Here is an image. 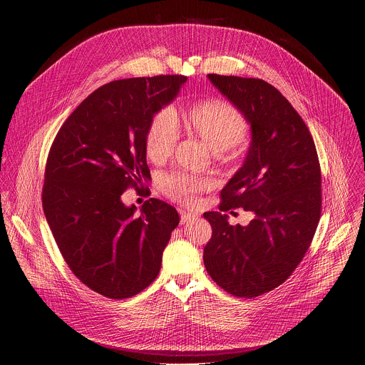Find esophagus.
<instances>
[{"label": "esophagus", "instance_id": "34e87169", "mask_svg": "<svg viewBox=\"0 0 365 365\" xmlns=\"http://www.w3.org/2000/svg\"><path fill=\"white\" fill-rule=\"evenodd\" d=\"M180 222L182 224H187V222H190V221H195L196 218H197V215H195V214H192V212H186V211H182L180 212Z\"/></svg>", "mask_w": 365, "mask_h": 365}]
</instances>
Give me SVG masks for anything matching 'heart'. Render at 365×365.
<instances>
[{
  "label": "heart",
  "mask_w": 365,
  "mask_h": 365,
  "mask_svg": "<svg viewBox=\"0 0 365 365\" xmlns=\"http://www.w3.org/2000/svg\"><path fill=\"white\" fill-rule=\"evenodd\" d=\"M187 128L207 143L215 153L237 145L247 134L248 124L244 115L230 102L210 99L195 103L185 113ZM179 140V124L175 113L165 108L155 114L145 134V154L153 162H162L173 153ZM210 187L205 178L172 173L162 182L163 192L175 202L193 206L197 195Z\"/></svg>",
  "instance_id": "b5f03b06"
}]
</instances>
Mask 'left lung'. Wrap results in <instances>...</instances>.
I'll list each match as a JSON object with an SVG mask.
<instances>
[{
  "instance_id": "1",
  "label": "left lung",
  "mask_w": 365,
  "mask_h": 365,
  "mask_svg": "<svg viewBox=\"0 0 365 365\" xmlns=\"http://www.w3.org/2000/svg\"><path fill=\"white\" fill-rule=\"evenodd\" d=\"M210 81L251 125L240 170L221 190L220 212H205L212 237L203 248L207 274L237 297H257L284 283L302 262L321 218L317 147L292 103L263 79L210 73ZM256 217L234 227L223 212Z\"/></svg>"
}]
</instances>
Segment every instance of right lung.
<instances>
[{"label":"right lung","instance_id":"1","mask_svg":"<svg viewBox=\"0 0 365 365\" xmlns=\"http://www.w3.org/2000/svg\"><path fill=\"white\" fill-rule=\"evenodd\" d=\"M186 81L159 75L103 85L81 102L50 147L41 192L47 224L72 273L106 297L127 299L150 286L179 225L172 205L151 197L138 217L121 195L150 179V121Z\"/></svg>","mask_w":365,"mask_h":365}]
</instances>
